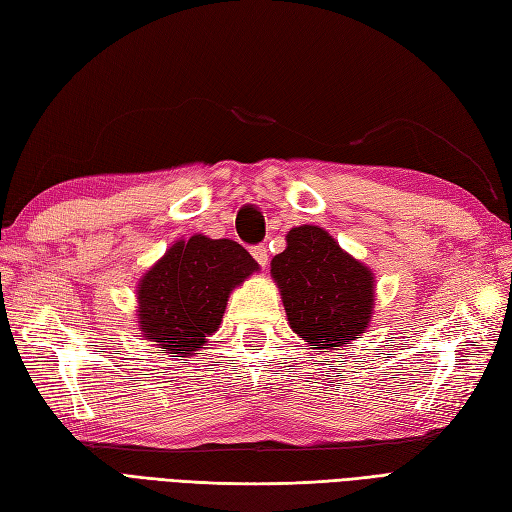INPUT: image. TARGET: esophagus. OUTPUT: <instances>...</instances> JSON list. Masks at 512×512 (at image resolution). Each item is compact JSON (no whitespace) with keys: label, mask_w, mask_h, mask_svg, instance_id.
<instances>
[{"label":"esophagus","mask_w":512,"mask_h":512,"mask_svg":"<svg viewBox=\"0 0 512 512\" xmlns=\"http://www.w3.org/2000/svg\"><path fill=\"white\" fill-rule=\"evenodd\" d=\"M251 255L255 257V261L259 266H266L268 264V248L266 246H253L251 248Z\"/></svg>","instance_id":"1"}]
</instances>
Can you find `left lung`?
Listing matches in <instances>:
<instances>
[{
  "mask_svg": "<svg viewBox=\"0 0 512 512\" xmlns=\"http://www.w3.org/2000/svg\"><path fill=\"white\" fill-rule=\"evenodd\" d=\"M290 329L310 349H336L366 334L375 307V275L323 227L303 224L285 235L270 261Z\"/></svg>",
  "mask_w": 512,
  "mask_h": 512,
  "instance_id": "1",
  "label": "left lung"
}]
</instances>
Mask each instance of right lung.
Listing matches in <instances>:
<instances>
[{
	"instance_id": "add662e5",
	"label": "right lung",
	"mask_w": 512,
	"mask_h": 512,
	"mask_svg": "<svg viewBox=\"0 0 512 512\" xmlns=\"http://www.w3.org/2000/svg\"><path fill=\"white\" fill-rule=\"evenodd\" d=\"M259 272V264L233 240L196 233L176 240L137 283V327L144 340L189 358L205 349L222 323L235 288Z\"/></svg>"
}]
</instances>
